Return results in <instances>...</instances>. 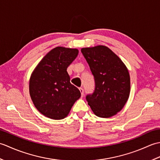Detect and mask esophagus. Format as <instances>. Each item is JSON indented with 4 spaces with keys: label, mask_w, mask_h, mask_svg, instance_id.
Returning a JSON list of instances; mask_svg holds the SVG:
<instances>
[{
    "label": "esophagus",
    "mask_w": 160,
    "mask_h": 160,
    "mask_svg": "<svg viewBox=\"0 0 160 160\" xmlns=\"http://www.w3.org/2000/svg\"><path fill=\"white\" fill-rule=\"evenodd\" d=\"M79 90H80V93H81V96L83 97V96H84V89H82V87H80L79 88Z\"/></svg>",
    "instance_id": "34e87169"
}]
</instances>
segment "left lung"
Instances as JSON below:
<instances>
[{"mask_svg": "<svg viewBox=\"0 0 160 160\" xmlns=\"http://www.w3.org/2000/svg\"><path fill=\"white\" fill-rule=\"evenodd\" d=\"M95 80L93 93L86 96L95 115L110 118L124 107L130 93V76L123 62L107 47L81 49Z\"/></svg>", "mask_w": 160, "mask_h": 160, "instance_id": "1", "label": "left lung"}]
</instances>
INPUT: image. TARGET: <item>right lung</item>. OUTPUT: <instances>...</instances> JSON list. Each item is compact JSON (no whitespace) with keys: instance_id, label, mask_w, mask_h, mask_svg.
<instances>
[{"instance_id":"add662e5","label":"right lung","mask_w":160,"mask_h":160,"mask_svg":"<svg viewBox=\"0 0 160 160\" xmlns=\"http://www.w3.org/2000/svg\"><path fill=\"white\" fill-rule=\"evenodd\" d=\"M78 54L76 49L57 47L43 58L33 71L29 93L36 108L45 116L62 120L81 96L70 82L67 69Z\"/></svg>"}]
</instances>
